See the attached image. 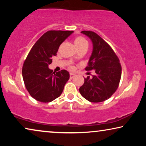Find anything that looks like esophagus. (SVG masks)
Segmentation results:
<instances>
[{"label": "esophagus", "instance_id": "obj_1", "mask_svg": "<svg viewBox=\"0 0 146 146\" xmlns=\"http://www.w3.org/2000/svg\"><path fill=\"white\" fill-rule=\"evenodd\" d=\"M75 76H76V75L74 74L70 73V79H72L73 78H74Z\"/></svg>", "mask_w": 146, "mask_h": 146}]
</instances>
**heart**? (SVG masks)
<instances>
[{"label":"heart","instance_id":"obj_1","mask_svg":"<svg viewBox=\"0 0 146 146\" xmlns=\"http://www.w3.org/2000/svg\"><path fill=\"white\" fill-rule=\"evenodd\" d=\"M74 44L75 46L76 47L78 50L81 48H88V42L82 36H78L75 37L74 38ZM76 57H73V60H76ZM68 68L70 70H74V66L72 64H69Z\"/></svg>","mask_w":146,"mask_h":146}]
</instances>
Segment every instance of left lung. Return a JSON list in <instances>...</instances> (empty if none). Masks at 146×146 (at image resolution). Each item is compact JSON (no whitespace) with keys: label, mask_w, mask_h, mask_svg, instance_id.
<instances>
[{"label":"left lung","mask_w":146,"mask_h":146,"mask_svg":"<svg viewBox=\"0 0 146 146\" xmlns=\"http://www.w3.org/2000/svg\"><path fill=\"white\" fill-rule=\"evenodd\" d=\"M88 36L93 44L87 71L94 70L92 78H84L80 88V94L91 102H101L110 98L116 91L121 76V66L114 51L106 42L92 31L81 32Z\"/></svg>","instance_id":"left-lung-1"}]
</instances>
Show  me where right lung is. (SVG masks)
Listing matches in <instances>:
<instances>
[{
	"instance_id": "right-lung-1",
	"label": "right lung",
	"mask_w": 146,
	"mask_h": 146,
	"mask_svg": "<svg viewBox=\"0 0 146 146\" xmlns=\"http://www.w3.org/2000/svg\"><path fill=\"white\" fill-rule=\"evenodd\" d=\"M73 31H49L44 34L32 48L24 62L22 73L30 95L40 102H50L62 93L69 80V72L62 70L56 74L48 68L56 56L60 45Z\"/></svg>"
}]
</instances>
